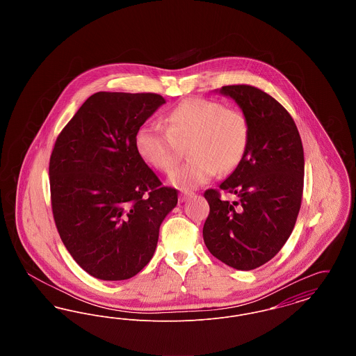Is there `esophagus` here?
Listing matches in <instances>:
<instances>
[{
  "label": "esophagus",
  "mask_w": 356,
  "mask_h": 356,
  "mask_svg": "<svg viewBox=\"0 0 356 356\" xmlns=\"http://www.w3.org/2000/svg\"><path fill=\"white\" fill-rule=\"evenodd\" d=\"M193 195V192H191V191H184V192H181L180 193V196H179V202L180 203H183V202H186L188 197H191Z\"/></svg>",
  "instance_id": "esophagus-1"
}]
</instances>
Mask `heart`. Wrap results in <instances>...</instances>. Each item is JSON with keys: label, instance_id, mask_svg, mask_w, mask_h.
Masks as SVG:
<instances>
[{"label": "heart", "instance_id": "b5f03b06", "mask_svg": "<svg viewBox=\"0 0 356 356\" xmlns=\"http://www.w3.org/2000/svg\"><path fill=\"white\" fill-rule=\"evenodd\" d=\"M167 127L144 124L136 134V149L156 170L170 172L186 145L189 160L170 175L181 189L208 183L218 170H235L245 156L250 121L237 108L202 97H189L167 113Z\"/></svg>", "mask_w": 356, "mask_h": 356}]
</instances>
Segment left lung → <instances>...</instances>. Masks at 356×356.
Returning <instances> with one entry per match:
<instances>
[{
    "label": "left lung",
    "instance_id": "obj_1",
    "mask_svg": "<svg viewBox=\"0 0 356 356\" xmlns=\"http://www.w3.org/2000/svg\"><path fill=\"white\" fill-rule=\"evenodd\" d=\"M250 121V141L236 170L207 189L209 215L204 243L227 266L251 271L270 261L286 244L299 215L305 184V152L296 124L287 109L252 85H227ZM238 196L229 204L220 191Z\"/></svg>",
    "mask_w": 356,
    "mask_h": 356
}]
</instances>
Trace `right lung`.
<instances>
[{"instance_id":"right-lung-1","label":"right lung","mask_w":356,"mask_h":356,"mask_svg":"<svg viewBox=\"0 0 356 356\" xmlns=\"http://www.w3.org/2000/svg\"><path fill=\"white\" fill-rule=\"evenodd\" d=\"M165 102L156 93L97 92L54 143L53 219L76 263L102 280H125L152 259L177 204L136 149V134Z\"/></svg>"}]
</instances>
